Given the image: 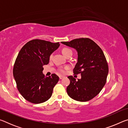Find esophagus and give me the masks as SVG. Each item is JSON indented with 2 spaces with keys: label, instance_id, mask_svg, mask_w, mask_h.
<instances>
[{
  "label": "esophagus",
  "instance_id": "34e87169",
  "mask_svg": "<svg viewBox=\"0 0 128 128\" xmlns=\"http://www.w3.org/2000/svg\"><path fill=\"white\" fill-rule=\"evenodd\" d=\"M64 78V76H59V78L60 80Z\"/></svg>",
  "mask_w": 128,
  "mask_h": 128
}]
</instances>
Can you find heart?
<instances>
[{"label": "heart", "mask_w": 128, "mask_h": 128, "mask_svg": "<svg viewBox=\"0 0 128 128\" xmlns=\"http://www.w3.org/2000/svg\"><path fill=\"white\" fill-rule=\"evenodd\" d=\"M69 52H72V50H71L70 49H69L68 48H62V53L64 54V55H65L66 56V55H68V54ZM52 58V54H51L50 56V59H51ZM69 69V67L68 66H66L64 68H60L59 69V72L62 73V74H64V73H66V70H67V69Z\"/></svg>", "instance_id": "heart-1"}]
</instances>
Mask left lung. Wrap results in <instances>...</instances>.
Instances as JSON below:
<instances>
[{
	"label": "left lung",
	"instance_id": "left-lung-1",
	"mask_svg": "<svg viewBox=\"0 0 128 128\" xmlns=\"http://www.w3.org/2000/svg\"><path fill=\"white\" fill-rule=\"evenodd\" d=\"M61 43L76 50L77 62L73 73L81 75V78L78 81L72 76L68 77L70 84L66 88L67 94L77 101L91 100L100 92L107 80L108 66L103 51L96 43L88 38Z\"/></svg>",
	"mask_w": 128,
	"mask_h": 128
}]
</instances>
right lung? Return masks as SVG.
<instances>
[{
  "instance_id": "add662e5",
  "label": "right lung",
  "mask_w": 128,
  "mask_h": 128,
  "mask_svg": "<svg viewBox=\"0 0 128 128\" xmlns=\"http://www.w3.org/2000/svg\"><path fill=\"white\" fill-rule=\"evenodd\" d=\"M59 46V42L36 39L27 42L19 52L13 74L18 92L29 102L39 104L51 98L59 78L55 74L44 77L43 66L48 64L50 56Z\"/></svg>"
}]
</instances>
